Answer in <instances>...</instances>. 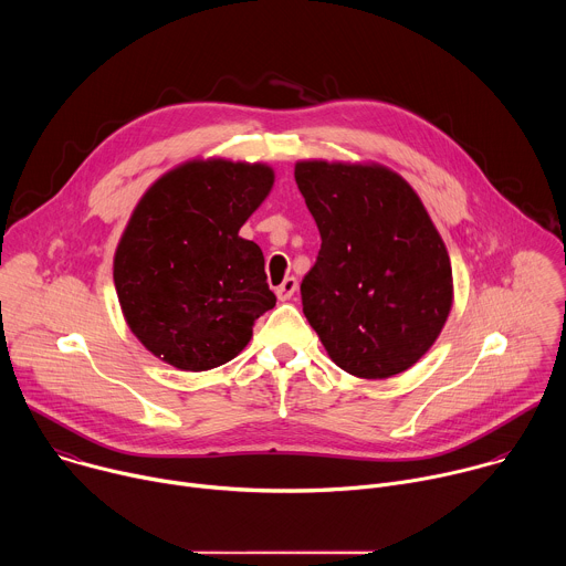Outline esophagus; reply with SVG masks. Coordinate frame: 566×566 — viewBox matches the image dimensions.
I'll use <instances>...</instances> for the list:
<instances>
[{
	"label": "esophagus",
	"mask_w": 566,
	"mask_h": 566,
	"mask_svg": "<svg viewBox=\"0 0 566 566\" xmlns=\"http://www.w3.org/2000/svg\"><path fill=\"white\" fill-rule=\"evenodd\" d=\"M297 291V280L295 277H284V282L275 289V295L280 302H286L291 300V295Z\"/></svg>",
	"instance_id": "obj_1"
}]
</instances>
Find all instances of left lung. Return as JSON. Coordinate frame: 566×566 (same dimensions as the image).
<instances>
[{
    "mask_svg": "<svg viewBox=\"0 0 566 566\" xmlns=\"http://www.w3.org/2000/svg\"><path fill=\"white\" fill-rule=\"evenodd\" d=\"M295 184L322 239L300 286L308 325L352 376L410 369L454 300L450 255L423 201L380 164L297 160Z\"/></svg>",
    "mask_w": 566,
    "mask_h": 566,
    "instance_id": "1",
    "label": "left lung"
}]
</instances>
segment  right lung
<instances>
[{
	"mask_svg": "<svg viewBox=\"0 0 566 566\" xmlns=\"http://www.w3.org/2000/svg\"><path fill=\"white\" fill-rule=\"evenodd\" d=\"M275 184L266 164L192 158L136 203L114 253L118 304L140 345L181 371L232 360L275 306L262 249L239 228Z\"/></svg>",
	"mask_w": 566,
	"mask_h": 566,
	"instance_id": "add662e5",
	"label": "right lung"
}]
</instances>
